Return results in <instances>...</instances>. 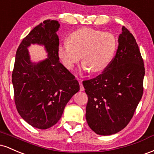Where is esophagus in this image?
<instances>
[{
  "mask_svg": "<svg viewBox=\"0 0 154 154\" xmlns=\"http://www.w3.org/2000/svg\"><path fill=\"white\" fill-rule=\"evenodd\" d=\"M78 79V81H79V86H80V91H84L85 88H84V87H83V85H82V80H81L80 79Z\"/></svg>",
  "mask_w": 154,
  "mask_h": 154,
  "instance_id": "34e87169",
  "label": "esophagus"
}]
</instances>
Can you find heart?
I'll return each instance as SVG.
<instances>
[{"label": "heart", "mask_w": 154, "mask_h": 154, "mask_svg": "<svg viewBox=\"0 0 154 154\" xmlns=\"http://www.w3.org/2000/svg\"><path fill=\"white\" fill-rule=\"evenodd\" d=\"M67 41L58 46V56L63 66L72 69L81 56L83 70H91L93 74L102 72L109 66L118 45L114 34L87 26L70 33Z\"/></svg>", "instance_id": "heart-1"}]
</instances>
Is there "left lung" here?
I'll use <instances>...</instances> for the list:
<instances>
[{
    "instance_id": "8db88e82",
    "label": "left lung",
    "mask_w": 154,
    "mask_h": 154,
    "mask_svg": "<svg viewBox=\"0 0 154 154\" xmlns=\"http://www.w3.org/2000/svg\"><path fill=\"white\" fill-rule=\"evenodd\" d=\"M109 66L95 78L83 81L88 95L86 120L95 133L121 131L133 116L143 93L145 68L134 36L125 26Z\"/></svg>"
}]
</instances>
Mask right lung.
I'll return each mask as SVG.
<instances>
[{
	"label": "right lung",
	"instance_id": "obj_1",
	"mask_svg": "<svg viewBox=\"0 0 154 154\" xmlns=\"http://www.w3.org/2000/svg\"><path fill=\"white\" fill-rule=\"evenodd\" d=\"M59 26L58 21L45 20L31 30L17 49L12 72L19 115L33 128L41 130L59 122L67 103L79 91L78 81L59 61ZM32 44L43 45L48 58L32 63L28 51Z\"/></svg>",
	"mask_w": 154,
	"mask_h": 154
}]
</instances>
